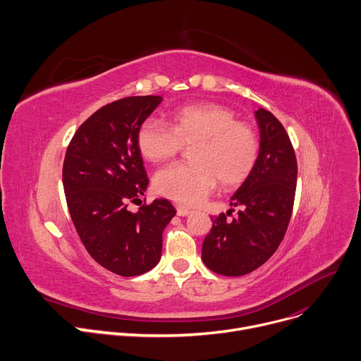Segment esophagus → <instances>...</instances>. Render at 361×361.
Returning <instances> with one entry per match:
<instances>
[{
	"label": "esophagus",
	"instance_id": "34e87169",
	"mask_svg": "<svg viewBox=\"0 0 361 361\" xmlns=\"http://www.w3.org/2000/svg\"><path fill=\"white\" fill-rule=\"evenodd\" d=\"M190 213H191L190 209L183 207V206H177V214H178V216H187V214H190Z\"/></svg>",
	"mask_w": 361,
	"mask_h": 361
}]
</instances>
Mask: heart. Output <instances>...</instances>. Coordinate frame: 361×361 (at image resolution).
<instances>
[{"instance_id": "1", "label": "heart", "mask_w": 361, "mask_h": 361, "mask_svg": "<svg viewBox=\"0 0 361 361\" xmlns=\"http://www.w3.org/2000/svg\"><path fill=\"white\" fill-rule=\"evenodd\" d=\"M190 145H195L190 151L193 162L166 166L154 178L158 195L184 206L199 204L218 180L224 187L244 183L259 151L254 128L236 120L231 109L214 103L178 109L171 126L148 118L137 132L139 151L151 162L171 159Z\"/></svg>"}]
</instances>
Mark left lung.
Returning a JSON list of instances; mask_svg holds the SVG:
<instances>
[{"instance_id":"1","label":"left lung","mask_w":361,"mask_h":361,"mask_svg":"<svg viewBox=\"0 0 361 361\" xmlns=\"http://www.w3.org/2000/svg\"><path fill=\"white\" fill-rule=\"evenodd\" d=\"M255 118L261 139L258 158L231 197V206L239 207L238 216L232 221L225 213L212 218L202 247L206 267L229 277L257 270L277 251L295 203L298 162L290 137L269 110L258 109Z\"/></svg>"}]
</instances>
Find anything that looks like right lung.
I'll return each mask as SVG.
<instances>
[{"instance_id": "obj_1", "label": "right lung", "mask_w": 361, "mask_h": 361, "mask_svg": "<svg viewBox=\"0 0 361 361\" xmlns=\"http://www.w3.org/2000/svg\"><path fill=\"white\" fill-rule=\"evenodd\" d=\"M162 102L159 95L125 97L92 113L72 136L62 181L71 219L88 254L109 271L133 277L152 270L162 232L174 206L158 199L136 213L148 177L137 147L142 123Z\"/></svg>"}]
</instances>
